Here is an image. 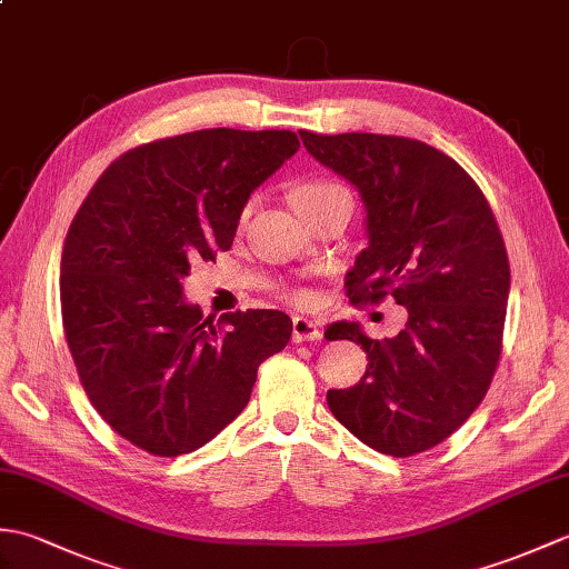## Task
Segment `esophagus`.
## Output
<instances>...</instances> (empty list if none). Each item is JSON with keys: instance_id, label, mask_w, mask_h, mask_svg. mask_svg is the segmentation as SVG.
Returning a JSON list of instances; mask_svg holds the SVG:
<instances>
[{"instance_id": "1", "label": "esophagus", "mask_w": 569, "mask_h": 569, "mask_svg": "<svg viewBox=\"0 0 569 569\" xmlns=\"http://www.w3.org/2000/svg\"><path fill=\"white\" fill-rule=\"evenodd\" d=\"M320 325L308 318H293V342H312L320 340Z\"/></svg>"}]
</instances>
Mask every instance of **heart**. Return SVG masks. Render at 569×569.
Listing matches in <instances>:
<instances>
[{"instance_id":"b5f03b06","label":"heart","mask_w":569,"mask_h":569,"mask_svg":"<svg viewBox=\"0 0 569 569\" xmlns=\"http://www.w3.org/2000/svg\"><path fill=\"white\" fill-rule=\"evenodd\" d=\"M340 192H345V190L337 188L335 183H328V180H306V183L293 188L291 198H293L296 210H303V208H308V204H316L320 200L340 196ZM291 300L298 306H308V303H312V293L308 291V288H296V291H291Z\"/></svg>"}]
</instances>
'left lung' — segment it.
<instances>
[{
  "label": "left lung",
  "mask_w": 569,
  "mask_h": 569,
  "mask_svg": "<svg viewBox=\"0 0 569 569\" xmlns=\"http://www.w3.org/2000/svg\"><path fill=\"white\" fill-rule=\"evenodd\" d=\"M300 139L367 204L369 247L347 273L349 303L393 298L408 310L383 342L357 322L330 325L325 337L361 345L369 365L352 389L328 391V406L377 452H426L475 413L499 367L511 269L497 217L462 166L418 139Z\"/></svg>",
  "instance_id": "8db88e82"
}]
</instances>
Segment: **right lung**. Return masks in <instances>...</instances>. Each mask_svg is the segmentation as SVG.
<instances>
[{
	"instance_id": "obj_1",
	"label": "right lung",
	"mask_w": 569,
	"mask_h": 569,
	"mask_svg": "<svg viewBox=\"0 0 569 569\" xmlns=\"http://www.w3.org/2000/svg\"><path fill=\"white\" fill-rule=\"evenodd\" d=\"M298 147L288 129L224 127L141 143L72 217L60 257L68 349L94 410L149 455L210 442L249 403L261 361L291 340L281 310L202 318L180 278L232 247L251 190Z\"/></svg>"
}]
</instances>
